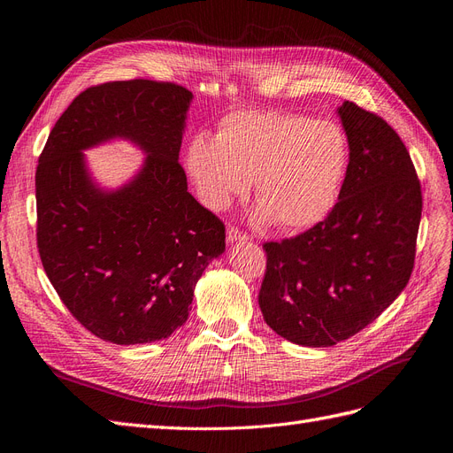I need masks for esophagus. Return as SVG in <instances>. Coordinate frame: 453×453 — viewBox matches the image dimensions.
Returning <instances> with one entry per match:
<instances>
[{
    "mask_svg": "<svg viewBox=\"0 0 453 453\" xmlns=\"http://www.w3.org/2000/svg\"><path fill=\"white\" fill-rule=\"evenodd\" d=\"M248 234H243L242 230L234 228V226H228L226 228V242L228 243H238V242H248Z\"/></svg>",
    "mask_w": 453,
    "mask_h": 453,
    "instance_id": "obj_1",
    "label": "esophagus"
}]
</instances>
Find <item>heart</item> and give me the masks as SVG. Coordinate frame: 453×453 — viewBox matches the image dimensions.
<instances>
[{
  "label": "heart",
  "instance_id": "heart-1",
  "mask_svg": "<svg viewBox=\"0 0 453 453\" xmlns=\"http://www.w3.org/2000/svg\"><path fill=\"white\" fill-rule=\"evenodd\" d=\"M348 158L346 134L331 120L238 111L221 120L217 138L198 134L190 140L187 172L210 210H226L255 180L257 221L303 230L333 210Z\"/></svg>",
  "mask_w": 453,
  "mask_h": 453
}]
</instances>
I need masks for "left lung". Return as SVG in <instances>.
I'll return each instance as SVG.
<instances>
[{
  "instance_id": "8db88e82",
  "label": "left lung",
  "mask_w": 453,
  "mask_h": 453,
  "mask_svg": "<svg viewBox=\"0 0 453 453\" xmlns=\"http://www.w3.org/2000/svg\"><path fill=\"white\" fill-rule=\"evenodd\" d=\"M349 164L321 223L265 243L258 306L266 325L306 348L357 334L393 304L414 268L421 187L403 140L353 102L338 109Z\"/></svg>"
}]
</instances>
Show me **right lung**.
<instances>
[{"instance_id": "obj_1", "label": "right lung", "mask_w": 453, "mask_h": 453, "mask_svg": "<svg viewBox=\"0 0 453 453\" xmlns=\"http://www.w3.org/2000/svg\"><path fill=\"white\" fill-rule=\"evenodd\" d=\"M193 92L147 79L81 92L50 130L35 172L37 248L65 308L119 346L180 328L196 281L225 251V225L187 190L180 149ZM113 139L144 150L119 189L93 181L83 150Z\"/></svg>"}]
</instances>
